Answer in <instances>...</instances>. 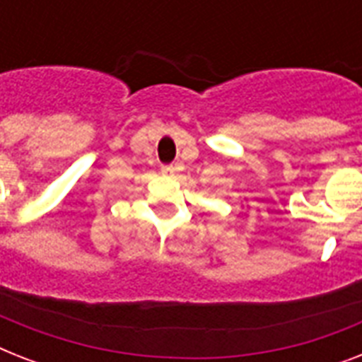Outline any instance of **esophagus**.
Returning <instances> with one entry per match:
<instances>
[{
    "label": "esophagus",
    "mask_w": 362,
    "mask_h": 362,
    "mask_svg": "<svg viewBox=\"0 0 362 362\" xmlns=\"http://www.w3.org/2000/svg\"><path fill=\"white\" fill-rule=\"evenodd\" d=\"M173 173H175L173 165H161V175H173Z\"/></svg>",
    "instance_id": "1"
}]
</instances>
